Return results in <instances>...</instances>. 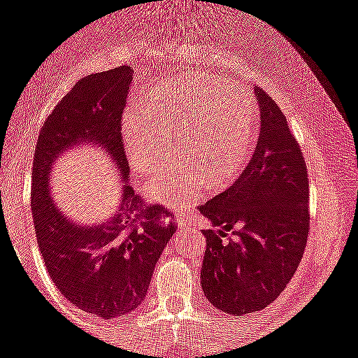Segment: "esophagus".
Returning <instances> with one entry per match:
<instances>
[{"mask_svg": "<svg viewBox=\"0 0 358 358\" xmlns=\"http://www.w3.org/2000/svg\"><path fill=\"white\" fill-rule=\"evenodd\" d=\"M177 221H179V227L185 228L186 224H188V221H186V214L185 213H179L177 214Z\"/></svg>", "mask_w": 358, "mask_h": 358, "instance_id": "34e87169", "label": "esophagus"}]
</instances>
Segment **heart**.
Masks as SVG:
<instances>
[{"mask_svg": "<svg viewBox=\"0 0 358 358\" xmlns=\"http://www.w3.org/2000/svg\"><path fill=\"white\" fill-rule=\"evenodd\" d=\"M122 148L138 173H156L172 156L173 137L181 158L148 185L151 199L185 207L207 186H223L241 172L253 152L258 110L236 84L182 79L162 86L145 107L126 108Z\"/></svg>", "mask_w": 358, "mask_h": 358, "instance_id": "b5f03b06", "label": "heart"}]
</instances>
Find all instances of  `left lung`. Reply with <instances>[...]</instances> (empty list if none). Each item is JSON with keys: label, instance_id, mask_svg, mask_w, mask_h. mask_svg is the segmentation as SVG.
I'll list each match as a JSON object with an SVG mask.
<instances>
[{"label": "left lung", "instance_id": "8db88e82", "mask_svg": "<svg viewBox=\"0 0 358 358\" xmlns=\"http://www.w3.org/2000/svg\"><path fill=\"white\" fill-rule=\"evenodd\" d=\"M260 137L232 186L199 206L217 230H203V295L234 316L267 308L285 290L309 236V181L301 145L274 100L255 87ZM233 237L228 238L227 232Z\"/></svg>", "mask_w": 358, "mask_h": 358}]
</instances>
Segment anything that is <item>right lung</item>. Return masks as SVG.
I'll use <instances>...</instances> for the list:
<instances>
[{
    "instance_id": "right-lung-1",
    "label": "right lung",
    "mask_w": 358,
    "mask_h": 358,
    "mask_svg": "<svg viewBox=\"0 0 358 358\" xmlns=\"http://www.w3.org/2000/svg\"><path fill=\"white\" fill-rule=\"evenodd\" d=\"M131 79L134 70L119 66L75 84L47 117L33 163V223L47 272L71 304L105 320L135 311L144 301L156 262L176 232L173 216L158 203L148 206L124 182L110 220L80 227L52 202L49 173L57 155L87 142L103 145L128 179L121 117Z\"/></svg>"
}]
</instances>
